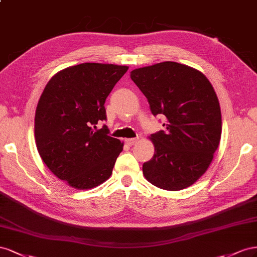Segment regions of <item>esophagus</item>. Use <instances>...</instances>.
<instances>
[{"mask_svg":"<svg viewBox=\"0 0 257 257\" xmlns=\"http://www.w3.org/2000/svg\"><path fill=\"white\" fill-rule=\"evenodd\" d=\"M138 141H139L138 138H130V139H126V140H124V142H126L128 145H134Z\"/></svg>","mask_w":257,"mask_h":257,"instance_id":"obj_1","label":"esophagus"}]
</instances>
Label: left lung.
<instances>
[{
	"mask_svg": "<svg viewBox=\"0 0 257 257\" xmlns=\"http://www.w3.org/2000/svg\"><path fill=\"white\" fill-rule=\"evenodd\" d=\"M153 115L166 116V131L149 137L155 148L143 164L145 179L166 190L184 189L208 170L222 134L221 107L202 72L165 61L130 72Z\"/></svg>",
	"mask_w": 257,
	"mask_h": 257,
	"instance_id": "8db88e82",
	"label": "left lung"
}]
</instances>
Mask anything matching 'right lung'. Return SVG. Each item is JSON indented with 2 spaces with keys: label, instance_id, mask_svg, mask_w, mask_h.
<instances>
[{
  "label": "right lung",
  "instance_id": "right-lung-1",
  "mask_svg": "<svg viewBox=\"0 0 257 257\" xmlns=\"http://www.w3.org/2000/svg\"><path fill=\"white\" fill-rule=\"evenodd\" d=\"M127 65L87 62L51 77L39 100L34 136L44 164L76 189H90L113 172L123 142L107 136L104 102Z\"/></svg>",
  "mask_w": 257,
  "mask_h": 257
}]
</instances>
